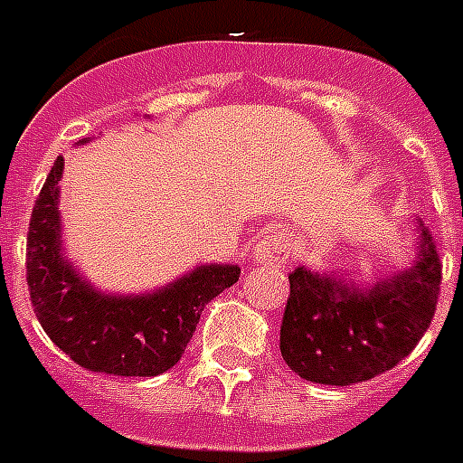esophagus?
Instances as JSON below:
<instances>
[{
  "mask_svg": "<svg viewBox=\"0 0 463 463\" xmlns=\"http://www.w3.org/2000/svg\"><path fill=\"white\" fill-rule=\"evenodd\" d=\"M288 238L286 235H267L261 240L257 250H254V257L261 264H271V267H279L288 257Z\"/></svg>",
  "mask_w": 463,
  "mask_h": 463,
  "instance_id": "obj_1",
  "label": "esophagus"
}]
</instances>
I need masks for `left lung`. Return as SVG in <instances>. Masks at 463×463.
I'll return each instance as SVG.
<instances>
[{"label": "left lung", "mask_w": 463, "mask_h": 463, "mask_svg": "<svg viewBox=\"0 0 463 463\" xmlns=\"http://www.w3.org/2000/svg\"><path fill=\"white\" fill-rule=\"evenodd\" d=\"M281 322V355L303 380L348 387L399 365L418 345L438 307L442 261L428 228L409 271L355 288L296 269Z\"/></svg>", "instance_id": "8db88e82"}]
</instances>
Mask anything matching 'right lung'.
Here are the masks:
<instances>
[{"label": "right lung", "mask_w": 463, "mask_h": 463, "mask_svg": "<svg viewBox=\"0 0 463 463\" xmlns=\"http://www.w3.org/2000/svg\"><path fill=\"white\" fill-rule=\"evenodd\" d=\"M61 156L54 160L31 213L25 281L40 326L57 348L90 373L156 377L182 358L203 305L231 288L240 267L209 264L151 296H103L60 254Z\"/></svg>", "instance_id": "1"}]
</instances>
